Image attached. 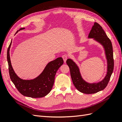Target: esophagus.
<instances>
[{
  "mask_svg": "<svg viewBox=\"0 0 122 122\" xmlns=\"http://www.w3.org/2000/svg\"><path fill=\"white\" fill-rule=\"evenodd\" d=\"M62 58H63L64 61L65 62H66V61H67V60L68 59V55H67V54H64V55H62Z\"/></svg>",
  "mask_w": 122,
  "mask_h": 122,
  "instance_id": "esophagus-1",
  "label": "esophagus"
}]
</instances>
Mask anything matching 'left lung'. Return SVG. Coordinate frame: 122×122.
Segmentation results:
<instances>
[{"instance_id":"obj_1","label":"left lung","mask_w":122,"mask_h":122,"mask_svg":"<svg viewBox=\"0 0 122 122\" xmlns=\"http://www.w3.org/2000/svg\"><path fill=\"white\" fill-rule=\"evenodd\" d=\"M88 38H94L97 41L101 43L105 48L108 65L107 72L104 79L97 83H88L82 78L79 68L74 62L71 59H68L66 62L69 67L71 78L75 87L81 93L91 94L104 90L107 86L113 72L114 61L112 42L100 25L95 22L88 35Z\"/></svg>"}]
</instances>
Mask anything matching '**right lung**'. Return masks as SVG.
Masks as SVG:
<instances>
[{"mask_svg":"<svg viewBox=\"0 0 122 122\" xmlns=\"http://www.w3.org/2000/svg\"><path fill=\"white\" fill-rule=\"evenodd\" d=\"M23 29L24 28H22L20 30ZM11 44L12 42L8 49L7 60L10 78L18 91L24 96L34 98H42L48 94L53 87L56 73L64 63L62 58L58 57L49 62L43 72L36 78L32 80H23L17 76L11 65L9 54Z\"/></svg>","mask_w":122,"mask_h":122,"instance_id":"1","label":"right lung"}]
</instances>
